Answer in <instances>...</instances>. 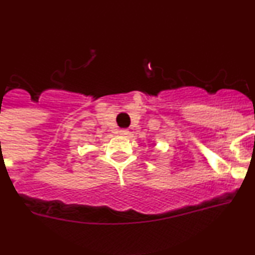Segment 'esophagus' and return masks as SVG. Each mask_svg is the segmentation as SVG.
Wrapping results in <instances>:
<instances>
[{"mask_svg":"<svg viewBox=\"0 0 255 255\" xmlns=\"http://www.w3.org/2000/svg\"><path fill=\"white\" fill-rule=\"evenodd\" d=\"M119 134H120V135L128 136V135H129V130H128V129H120L119 130Z\"/></svg>","mask_w":255,"mask_h":255,"instance_id":"34e87169","label":"esophagus"}]
</instances>
